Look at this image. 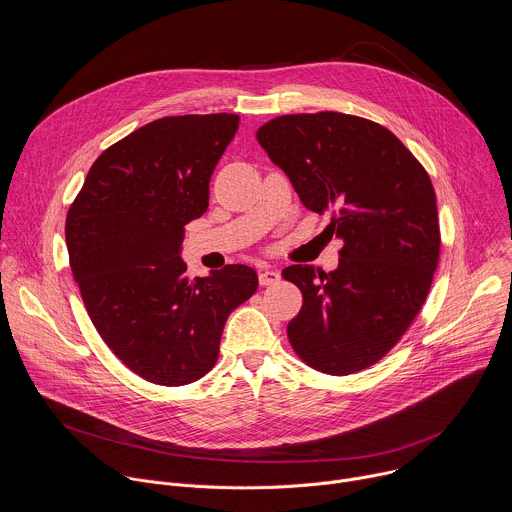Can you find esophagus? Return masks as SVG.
Segmentation results:
<instances>
[{
  "label": "esophagus",
  "mask_w": 512,
  "mask_h": 512,
  "mask_svg": "<svg viewBox=\"0 0 512 512\" xmlns=\"http://www.w3.org/2000/svg\"><path fill=\"white\" fill-rule=\"evenodd\" d=\"M281 279V273L277 269H261L259 271V283L261 285H273Z\"/></svg>",
  "instance_id": "esophagus-1"
}]
</instances>
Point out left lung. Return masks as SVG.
Returning <instances> with one entry per match:
<instances>
[{
    "mask_svg": "<svg viewBox=\"0 0 512 512\" xmlns=\"http://www.w3.org/2000/svg\"><path fill=\"white\" fill-rule=\"evenodd\" d=\"M257 140L301 203L331 211L337 269L291 265L303 293L287 337L311 368L348 376L382 360L422 309L440 255L436 195L388 128L342 112L277 116Z\"/></svg>",
    "mask_w": 512,
    "mask_h": 512,
    "instance_id": "obj_1",
    "label": "left lung"
}]
</instances>
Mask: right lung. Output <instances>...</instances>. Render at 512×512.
Here are the masks:
<instances>
[{
  "mask_svg": "<svg viewBox=\"0 0 512 512\" xmlns=\"http://www.w3.org/2000/svg\"><path fill=\"white\" fill-rule=\"evenodd\" d=\"M239 128L237 114L166 116L106 148L66 217L70 267L114 356L158 386L203 378L235 307L259 285L227 265L189 279L185 227L209 207V181Z\"/></svg>",
  "mask_w": 512,
  "mask_h": 512,
  "instance_id": "obj_1",
  "label": "right lung"
}]
</instances>
